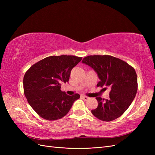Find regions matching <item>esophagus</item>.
I'll use <instances>...</instances> for the list:
<instances>
[{
    "label": "esophagus",
    "mask_w": 155,
    "mask_h": 155,
    "mask_svg": "<svg viewBox=\"0 0 155 155\" xmlns=\"http://www.w3.org/2000/svg\"><path fill=\"white\" fill-rule=\"evenodd\" d=\"M81 98L82 99H83L84 100H87L88 99V97L86 96H81Z\"/></svg>",
    "instance_id": "obj_1"
}]
</instances>
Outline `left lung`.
Here are the masks:
<instances>
[{
  "instance_id": "8db88e82",
  "label": "left lung",
  "mask_w": 155,
  "mask_h": 155,
  "mask_svg": "<svg viewBox=\"0 0 155 155\" xmlns=\"http://www.w3.org/2000/svg\"><path fill=\"white\" fill-rule=\"evenodd\" d=\"M82 63L97 73L100 81L97 87L110 89L109 98L96 97L97 107L92 114L102 121H110L119 118L128 109L137 92V75L129 64L110 55H89Z\"/></svg>"
}]
</instances>
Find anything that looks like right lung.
Wrapping results in <instances>:
<instances>
[{
	"instance_id": "1",
	"label": "right lung",
	"mask_w": 155,
	"mask_h": 155,
	"mask_svg": "<svg viewBox=\"0 0 155 155\" xmlns=\"http://www.w3.org/2000/svg\"><path fill=\"white\" fill-rule=\"evenodd\" d=\"M82 58L74 55L50 56L30 68L23 79L25 95L30 105L41 118L55 120L69 112L79 94L68 96L61 91L68 82L72 69Z\"/></svg>"
}]
</instances>
